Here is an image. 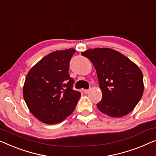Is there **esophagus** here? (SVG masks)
<instances>
[{
  "instance_id": "obj_1",
  "label": "esophagus",
  "mask_w": 156,
  "mask_h": 156,
  "mask_svg": "<svg viewBox=\"0 0 156 156\" xmlns=\"http://www.w3.org/2000/svg\"><path fill=\"white\" fill-rule=\"evenodd\" d=\"M83 92H84V94H88L89 92V89H85V90H83Z\"/></svg>"
}]
</instances>
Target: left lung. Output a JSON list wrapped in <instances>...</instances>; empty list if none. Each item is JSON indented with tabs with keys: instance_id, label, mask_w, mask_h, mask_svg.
<instances>
[{
	"instance_id": "left-lung-1",
	"label": "left lung",
	"mask_w": 156,
	"mask_h": 156,
	"mask_svg": "<svg viewBox=\"0 0 156 156\" xmlns=\"http://www.w3.org/2000/svg\"><path fill=\"white\" fill-rule=\"evenodd\" d=\"M96 70L102 99L98 109L110 117L125 116L135 108L144 92L143 74L122 54L108 48L82 52Z\"/></svg>"
}]
</instances>
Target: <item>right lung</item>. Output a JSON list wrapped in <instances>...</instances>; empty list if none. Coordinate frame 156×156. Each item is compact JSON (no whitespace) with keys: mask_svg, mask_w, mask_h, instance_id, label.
I'll list each match as a JSON object with an SVG mask.
<instances>
[{"mask_svg":"<svg viewBox=\"0 0 156 156\" xmlns=\"http://www.w3.org/2000/svg\"><path fill=\"white\" fill-rule=\"evenodd\" d=\"M74 48L56 51L37 63L27 75L23 96L30 112L42 122L59 123L74 111L81 93L69 74Z\"/></svg>","mask_w":156,"mask_h":156,"instance_id":"right-lung-1","label":"right lung"}]
</instances>
